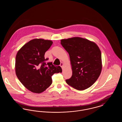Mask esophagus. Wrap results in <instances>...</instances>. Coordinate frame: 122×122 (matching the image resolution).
Segmentation results:
<instances>
[{
    "label": "esophagus",
    "mask_w": 122,
    "mask_h": 122,
    "mask_svg": "<svg viewBox=\"0 0 122 122\" xmlns=\"http://www.w3.org/2000/svg\"><path fill=\"white\" fill-rule=\"evenodd\" d=\"M60 66L61 67V68H63V67L64 66V63L63 62H61V64H60Z\"/></svg>",
    "instance_id": "1"
}]
</instances>
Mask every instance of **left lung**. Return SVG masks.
Masks as SVG:
<instances>
[{
	"label": "left lung",
	"instance_id": "left-lung-1",
	"mask_svg": "<svg viewBox=\"0 0 122 122\" xmlns=\"http://www.w3.org/2000/svg\"><path fill=\"white\" fill-rule=\"evenodd\" d=\"M61 44L70 55L72 76L66 80L79 91L91 87L97 81L102 69L101 52L93 41L80 37L61 40Z\"/></svg>",
	"mask_w": 122,
	"mask_h": 122
}]
</instances>
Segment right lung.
Returning a JSON list of instances; mask_svg holds the SVG:
<instances>
[{
	"label": "right lung",
	"instance_id": "obj_1",
	"mask_svg": "<svg viewBox=\"0 0 122 122\" xmlns=\"http://www.w3.org/2000/svg\"><path fill=\"white\" fill-rule=\"evenodd\" d=\"M52 43L43 39H32L25 43L16 55V75L24 86L33 93L43 92L52 84L51 76L62 72L60 66L45 62L48 59L45 58V53Z\"/></svg>",
	"mask_w": 122,
	"mask_h": 122
}]
</instances>
